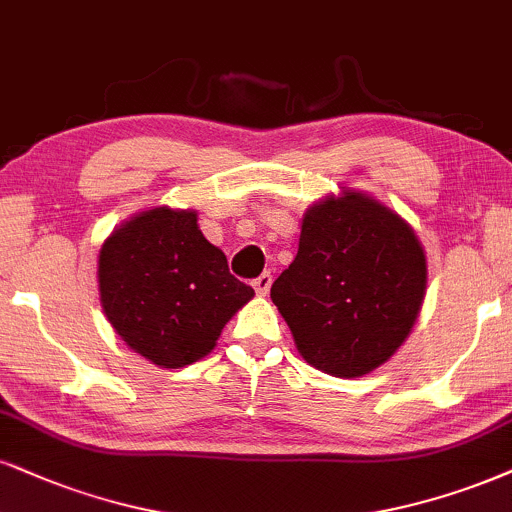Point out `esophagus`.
<instances>
[{
	"label": "esophagus",
	"mask_w": 512,
	"mask_h": 512,
	"mask_svg": "<svg viewBox=\"0 0 512 512\" xmlns=\"http://www.w3.org/2000/svg\"><path fill=\"white\" fill-rule=\"evenodd\" d=\"M270 285H273V275H270V273L258 275L256 280H254V289H256V294H261V296H266V294L270 292Z\"/></svg>",
	"instance_id": "1"
}]
</instances>
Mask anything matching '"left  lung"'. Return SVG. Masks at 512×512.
Masks as SVG:
<instances>
[{"label":"left lung","instance_id":"1","mask_svg":"<svg viewBox=\"0 0 512 512\" xmlns=\"http://www.w3.org/2000/svg\"><path fill=\"white\" fill-rule=\"evenodd\" d=\"M427 258L399 213L344 187L301 220L299 254L270 287L301 358L334 377L387 363L425 301Z\"/></svg>","mask_w":512,"mask_h":512}]
</instances>
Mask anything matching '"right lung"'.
<instances>
[{
    "label": "right lung",
    "mask_w": 512,
    "mask_h": 512,
    "mask_svg": "<svg viewBox=\"0 0 512 512\" xmlns=\"http://www.w3.org/2000/svg\"><path fill=\"white\" fill-rule=\"evenodd\" d=\"M99 301L113 330L159 368L208 356L254 289L201 235L197 211L156 206L118 225L99 249Z\"/></svg>",
    "instance_id": "right-lung-1"
}]
</instances>
